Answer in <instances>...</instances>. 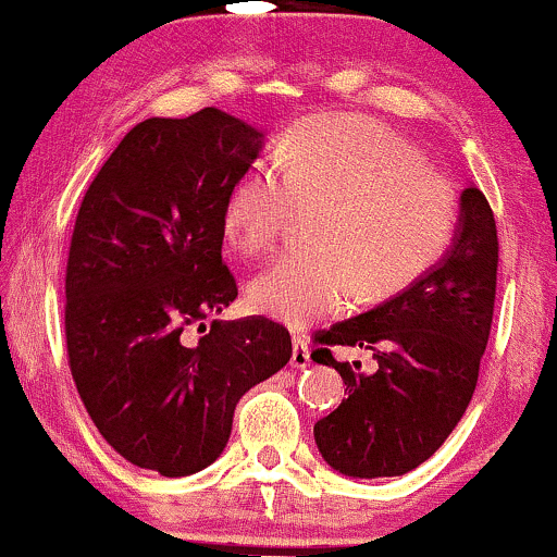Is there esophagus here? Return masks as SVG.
<instances>
[{"instance_id":"34e87169","label":"esophagus","mask_w":557,"mask_h":557,"mask_svg":"<svg viewBox=\"0 0 557 557\" xmlns=\"http://www.w3.org/2000/svg\"><path fill=\"white\" fill-rule=\"evenodd\" d=\"M311 361V350H309V343L300 341V337H293V354H290V367L293 369H304L309 367Z\"/></svg>"}]
</instances>
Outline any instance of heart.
<instances>
[{"label":"heart","mask_w":557,"mask_h":557,"mask_svg":"<svg viewBox=\"0 0 557 557\" xmlns=\"http://www.w3.org/2000/svg\"><path fill=\"white\" fill-rule=\"evenodd\" d=\"M309 251L293 253L248 287L259 314L306 330L356 296L387 300L445 257L458 230V194L424 168L417 146L359 114L300 120L230 185L222 225L248 257H270L296 209H317Z\"/></svg>","instance_id":"heart-1"}]
</instances>
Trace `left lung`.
Wrapping results in <instances>:
<instances>
[{
  "label": "left lung",
  "mask_w": 557,
  "mask_h": 557,
  "mask_svg": "<svg viewBox=\"0 0 557 557\" xmlns=\"http://www.w3.org/2000/svg\"><path fill=\"white\" fill-rule=\"evenodd\" d=\"M497 227L476 185L461 194L450 248L417 285L314 335L311 359L337 369L341 406L314 424L332 469L354 479L400 476L434 456L469 408L490 341ZM335 344L372 349L377 372L337 362Z\"/></svg>",
  "instance_id": "8db88e82"
}]
</instances>
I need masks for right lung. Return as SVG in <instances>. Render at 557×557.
I'll return each mask as SVG.
<instances>
[{
    "label": "right lung",
    "instance_id": "add662e5",
    "mask_svg": "<svg viewBox=\"0 0 557 557\" xmlns=\"http://www.w3.org/2000/svg\"><path fill=\"white\" fill-rule=\"evenodd\" d=\"M261 146L264 133L214 107L151 117L83 196L65 277L70 372L96 430L138 469H207L238 400L290 361V335L264 317L214 319L196 344L182 341L238 298L222 209Z\"/></svg>",
    "mask_w": 557,
    "mask_h": 557
}]
</instances>
